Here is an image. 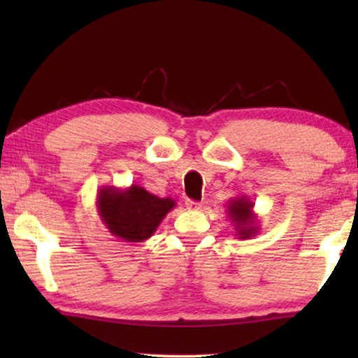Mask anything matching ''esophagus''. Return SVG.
<instances>
[{
  "label": "esophagus",
  "mask_w": 358,
  "mask_h": 358,
  "mask_svg": "<svg viewBox=\"0 0 358 358\" xmlns=\"http://www.w3.org/2000/svg\"><path fill=\"white\" fill-rule=\"evenodd\" d=\"M186 208L187 210H201V203L194 201H186Z\"/></svg>",
  "instance_id": "34e87169"
}]
</instances>
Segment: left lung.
I'll return each instance as SVG.
<instances>
[{
	"mask_svg": "<svg viewBox=\"0 0 358 358\" xmlns=\"http://www.w3.org/2000/svg\"><path fill=\"white\" fill-rule=\"evenodd\" d=\"M227 216L234 226L235 237L241 240L252 238L259 234V220L254 213V203L248 196H238L230 199L227 203Z\"/></svg>",
	"mask_w": 358,
	"mask_h": 358,
	"instance_id": "left-lung-1",
	"label": "left lung"
}]
</instances>
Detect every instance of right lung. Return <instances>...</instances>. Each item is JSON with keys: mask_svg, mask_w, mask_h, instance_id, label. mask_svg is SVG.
<instances>
[{"mask_svg": "<svg viewBox=\"0 0 358 358\" xmlns=\"http://www.w3.org/2000/svg\"><path fill=\"white\" fill-rule=\"evenodd\" d=\"M173 199H161L138 185L129 187L102 186L96 196V208L113 237L129 243H142L156 232L162 220L175 208Z\"/></svg>", "mask_w": 358, "mask_h": 358, "instance_id": "right-lung-1", "label": "right lung"}]
</instances>
